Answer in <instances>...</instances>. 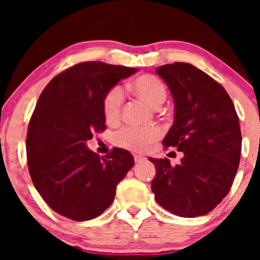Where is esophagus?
<instances>
[{
  "label": "esophagus",
  "instance_id": "34e87169",
  "mask_svg": "<svg viewBox=\"0 0 260 260\" xmlns=\"http://www.w3.org/2000/svg\"><path fill=\"white\" fill-rule=\"evenodd\" d=\"M144 160H145L144 156H140V155H134V161H136V164L143 162Z\"/></svg>",
  "mask_w": 260,
  "mask_h": 260
}]
</instances>
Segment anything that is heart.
<instances>
[{"label": "heart", "mask_w": 260, "mask_h": 260, "mask_svg": "<svg viewBox=\"0 0 260 260\" xmlns=\"http://www.w3.org/2000/svg\"><path fill=\"white\" fill-rule=\"evenodd\" d=\"M133 91L151 107H159L166 99V88L162 80L156 76L144 74L137 77L132 84ZM124 101V92L121 86H113L104 98L103 110L106 121L116 122L120 118ZM161 136L159 127H124L115 136L118 147L128 150L144 151L154 140Z\"/></svg>", "instance_id": "obj_1"}]
</instances>
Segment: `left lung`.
Returning <instances> with one entry per match:
<instances>
[{"instance_id": "1", "label": "left lung", "mask_w": 260, "mask_h": 260, "mask_svg": "<svg viewBox=\"0 0 260 260\" xmlns=\"http://www.w3.org/2000/svg\"><path fill=\"white\" fill-rule=\"evenodd\" d=\"M171 91L175 120L165 147L183 153L180 165L169 159L149 160L155 201L182 217L203 216L228 196L241 156L240 122L231 98L216 80L184 62L155 70Z\"/></svg>"}]
</instances>
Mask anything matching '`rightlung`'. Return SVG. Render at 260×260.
<instances>
[{"mask_svg":"<svg viewBox=\"0 0 260 260\" xmlns=\"http://www.w3.org/2000/svg\"><path fill=\"white\" fill-rule=\"evenodd\" d=\"M137 71L83 62L56 76L41 92L26 136L28 169L37 190L56 213L74 221L101 215L133 168L129 151L113 148L101 157L86 142L105 129L106 92Z\"/></svg>","mask_w":260,"mask_h":260,"instance_id":"obj_1","label":"right lung"}]
</instances>
